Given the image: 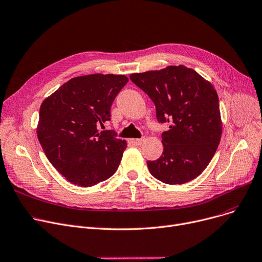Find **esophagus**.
Segmentation results:
<instances>
[{
    "instance_id": "esophagus-1",
    "label": "esophagus",
    "mask_w": 262,
    "mask_h": 262,
    "mask_svg": "<svg viewBox=\"0 0 262 262\" xmlns=\"http://www.w3.org/2000/svg\"><path fill=\"white\" fill-rule=\"evenodd\" d=\"M143 141L144 140H142V138H131V140H129V143L132 146H141Z\"/></svg>"
}]
</instances>
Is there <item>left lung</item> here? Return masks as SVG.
I'll return each mask as SVG.
<instances>
[{
    "mask_svg": "<svg viewBox=\"0 0 262 262\" xmlns=\"http://www.w3.org/2000/svg\"><path fill=\"white\" fill-rule=\"evenodd\" d=\"M131 81L156 104L157 119L169 125L162 133L163 155L148 161L150 173L174 185L201 174L216 153L222 134L216 90L184 66L132 74Z\"/></svg>",
    "mask_w": 262,
    "mask_h": 262,
    "instance_id": "obj_1",
    "label": "left lung"
}]
</instances>
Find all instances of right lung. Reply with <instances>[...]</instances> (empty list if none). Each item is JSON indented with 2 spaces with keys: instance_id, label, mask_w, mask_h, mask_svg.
Here are the masks:
<instances>
[{
  "instance_id": "add662e5",
  "label": "right lung",
  "mask_w": 262,
  "mask_h": 262,
  "mask_svg": "<svg viewBox=\"0 0 262 262\" xmlns=\"http://www.w3.org/2000/svg\"><path fill=\"white\" fill-rule=\"evenodd\" d=\"M128 81L113 74L75 77L42 102L38 140L51 164L72 184L93 186L117 170L127 143L114 130L97 127L111 119V105Z\"/></svg>"
}]
</instances>
